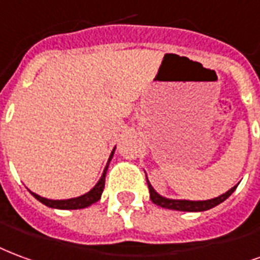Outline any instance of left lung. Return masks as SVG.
<instances>
[{"label":"left lung","instance_id":"8db88e82","mask_svg":"<svg viewBox=\"0 0 260 260\" xmlns=\"http://www.w3.org/2000/svg\"><path fill=\"white\" fill-rule=\"evenodd\" d=\"M149 188V198L152 201L155 205L162 206L165 209H172V210H181V212H204V210L212 209L219 204H221L223 201H226L234 191H236L237 185H234L233 188L224 192V194L219 195L216 198L206 201H188V200H170V198H165L162 195H159L156 191L153 190V187L147 179Z\"/></svg>","mask_w":260,"mask_h":260}]
</instances>
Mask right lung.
Masks as SVG:
<instances>
[{
	"instance_id": "obj_1",
	"label": "right lung",
	"mask_w": 260,
	"mask_h": 260,
	"mask_svg": "<svg viewBox=\"0 0 260 260\" xmlns=\"http://www.w3.org/2000/svg\"><path fill=\"white\" fill-rule=\"evenodd\" d=\"M113 152H115V148L112 151L111 156L108 159V164L104 169V173H102L101 179L98 180V183L94 185V188H91L87 194L80 195V197H76V198H70V200H47V198H43L40 195L34 194L30 191V194L33 195L34 198L37 201H40L41 204L50 206V208H55V209H83V208H87V206L95 204L96 201L101 200L102 191H104V187H105V176H107L108 166H109V162L113 158Z\"/></svg>"
}]
</instances>
